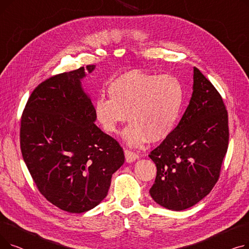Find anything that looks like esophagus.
Listing matches in <instances>:
<instances>
[{"label":"esophagus","mask_w":249,"mask_h":249,"mask_svg":"<svg viewBox=\"0 0 249 249\" xmlns=\"http://www.w3.org/2000/svg\"><path fill=\"white\" fill-rule=\"evenodd\" d=\"M124 154H125V160H126L127 162H132V161H134V160L139 159L138 154H136L133 151H130L128 149L124 150Z\"/></svg>","instance_id":"1"}]
</instances>
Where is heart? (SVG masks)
I'll use <instances>...</instances> for the list:
<instances>
[{"label":"heart","instance_id":"b5f03b06","mask_svg":"<svg viewBox=\"0 0 249 249\" xmlns=\"http://www.w3.org/2000/svg\"><path fill=\"white\" fill-rule=\"evenodd\" d=\"M108 93L110 99L95 101V117L110 134H117L129 119L123 133L129 146L161 142L174 132L184 101V89L176 76L129 71L115 78Z\"/></svg>","mask_w":249,"mask_h":249}]
</instances>
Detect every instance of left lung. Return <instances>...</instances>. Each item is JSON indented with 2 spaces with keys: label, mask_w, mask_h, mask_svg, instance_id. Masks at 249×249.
Listing matches in <instances>:
<instances>
[{
  "label": "left lung",
  "mask_w": 249,
  "mask_h": 249,
  "mask_svg": "<svg viewBox=\"0 0 249 249\" xmlns=\"http://www.w3.org/2000/svg\"><path fill=\"white\" fill-rule=\"evenodd\" d=\"M193 80L192 98L179 123L149 154L158 169L151 198L173 211L193 207L211 192L228 148L223 100L197 68Z\"/></svg>",
  "instance_id": "obj_1"
}]
</instances>
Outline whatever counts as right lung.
Instances as JSON below:
<instances>
[{
    "instance_id": "right-lung-1",
    "label": "right lung",
    "mask_w": 249,
    "mask_h": 249,
    "mask_svg": "<svg viewBox=\"0 0 249 249\" xmlns=\"http://www.w3.org/2000/svg\"><path fill=\"white\" fill-rule=\"evenodd\" d=\"M96 65L56 74L39 85L21 118L20 145L28 171L46 200L70 213L98 206L125 158L95 124L94 105L82 86Z\"/></svg>"
}]
</instances>
